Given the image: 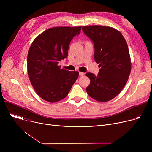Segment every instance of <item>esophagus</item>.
<instances>
[{
  "mask_svg": "<svg viewBox=\"0 0 152 152\" xmlns=\"http://www.w3.org/2000/svg\"><path fill=\"white\" fill-rule=\"evenodd\" d=\"M79 76H83L84 75V73H83V72H79Z\"/></svg>",
  "mask_w": 152,
  "mask_h": 152,
  "instance_id": "1",
  "label": "esophagus"
}]
</instances>
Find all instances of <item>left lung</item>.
Instances as JSON below:
<instances>
[{"instance_id":"left-lung-1","label":"left lung","mask_w":152,"mask_h":152,"mask_svg":"<svg viewBox=\"0 0 152 152\" xmlns=\"http://www.w3.org/2000/svg\"><path fill=\"white\" fill-rule=\"evenodd\" d=\"M83 30L94 44V59L101 68L97 76L86 74L91 80L87 93L97 101H110L121 92L131 73L127 44L120 32L112 27L85 26Z\"/></svg>"}]
</instances>
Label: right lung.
<instances>
[{
  "mask_svg": "<svg viewBox=\"0 0 152 152\" xmlns=\"http://www.w3.org/2000/svg\"><path fill=\"white\" fill-rule=\"evenodd\" d=\"M81 26L47 29L32 42L28 53L27 69L30 82L39 96L50 103L65 98L79 76L58 66L67 57L70 42L80 33Z\"/></svg>",
  "mask_w": 152,
  "mask_h": 152,
  "instance_id": "right-lung-1",
  "label": "right lung"
}]
</instances>
